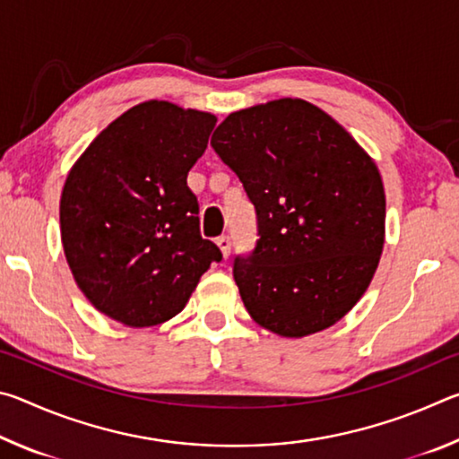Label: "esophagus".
<instances>
[{
	"label": "esophagus",
	"instance_id": "obj_1",
	"mask_svg": "<svg viewBox=\"0 0 459 459\" xmlns=\"http://www.w3.org/2000/svg\"><path fill=\"white\" fill-rule=\"evenodd\" d=\"M216 245H219V248H221L222 259H229V255H230V238L229 237H221L219 240H216Z\"/></svg>",
	"mask_w": 459,
	"mask_h": 459
}]
</instances>
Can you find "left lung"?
I'll list each match as a JSON object with an SVG mask.
<instances>
[{
  "label": "left lung",
  "mask_w": 459,
  "mask_h": 459,
  "mask_svg": "<svg viewBox=\"0 0 459 459\" xmlns=\"http://www.w3.org/2000/svg\"><path fill=\"white\" fill-rule=\"evenodd\" d=\"M211 143L257 211L255 251L232 269L248 316L283 338L330 328L368 290L383 253L375 160L304 99L230 113Z\"/></svg>",
  "instance_id": "1"
}]
</instances>
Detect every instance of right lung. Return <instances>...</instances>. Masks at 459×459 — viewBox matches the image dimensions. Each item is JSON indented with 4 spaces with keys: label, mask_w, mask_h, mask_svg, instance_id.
I'll return each mask as SVG.
<instances>
[{
    "label": "right lung",
    "mask_w": 459,
    "mask_h": 459,
    "mask_svg": "<svg viewBox=\"0 0 459 459\" xmlns=\"http://www.w3.org/2000/svg\"><path fill=\"white\" fill-rule=\"evenodd\" d=\"M216 126L169 100L131 107L74 161L60 196V237L79 290L100 314L150 328L180 314L222 255L200 237L186 184Z\"/></svg>",
    "instance_id": "1"
}]
</instances>
